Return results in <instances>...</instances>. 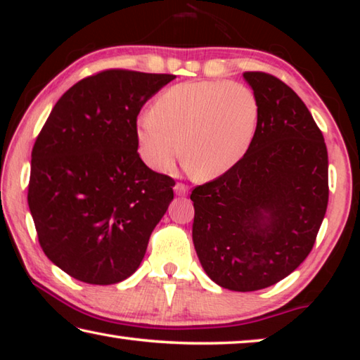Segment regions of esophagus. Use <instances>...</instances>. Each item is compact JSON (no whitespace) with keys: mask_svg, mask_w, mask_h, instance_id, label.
<instances>
[{"mask_svg":"<svg viewBox=\"0 0 360 360\" xmlns=\"http://www.w3.org/2000/svg\"><path fill=\"white\" fill-rule=\"evenodd\" d=\"M174 192H176V195L184 197V195H187V192H188V187L186 184H182V182H178V184L174 186Z\"/></svg>","mask_w":360,"mask_h":360,"instance_id":"obj_1","label":"esophagus"}]
</instances>
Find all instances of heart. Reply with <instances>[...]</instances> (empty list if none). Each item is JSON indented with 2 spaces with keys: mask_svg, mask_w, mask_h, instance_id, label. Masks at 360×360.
<instances>
[{
  "mask_svg": "<svg viewBox=\"0 0 360 360\" xmlns=\"http://www.w3.org/2000/svg\"><path fill=\"white\" fill-rule=\"evenodd\" d=\"M154 112L136 120V143L146 165L165 172L179 155L195 179L211 181L243 160L259 124V101L246 85L186 82L167 89Z\"/></svg>",
  "mask_w": 360,
  "mask_h": 360,
  "instance_id": "obj_1",
  "label": "heart"
}]
</instances>
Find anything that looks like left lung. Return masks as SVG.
I'll list each match as a JSON object with an SVG mask.
<instances>
[{
    "label": "left lung",
    "mask_w": 360,
    "mask_h": 360,
    "mask_svg": "<svg viewBox=\"0 0 360 360\" xmlns=\"http://www.w3.org/2000/svg\"><path fill=\"white\" fill-rule=\"evenodd\" d=\"M259 124L243 160L191 193L192 238L212 281L224 289H265L290 275L314 246L328 203L324 136L294 90L246 71Z\"/></svg>",
    "instance_id": "obj_1"
}]
</instances>
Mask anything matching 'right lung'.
Returning a JSON list of instances; mask_svg holds the SVG:
<instances>
[{
    "instance_id": "obj_1",
    "label": "right lung",
    "mask_w": 360,
    "mask_h": 360,
    "mask_svg": "<svg viewBox=\"0 0 360 360\" xmlns=\"http://www.w3.org/2000/svg\"><path fill=\"white\" fill-rule=\"evenodd\" d=\"M173 75L105 70L62 95L32 150L28 206L42 251L70 276H131L174 197L138 154L136 119Z\"/></svg>"
}]
</instances>
